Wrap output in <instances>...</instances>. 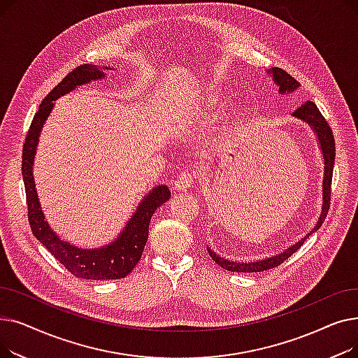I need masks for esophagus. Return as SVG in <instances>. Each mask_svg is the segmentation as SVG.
<instances>
[{
  "instance_id": "esophagus-1",
  "label": "esophagus",
  "mask_w": 358,
  "mask_h": 358,
  "mask_svg": "<svg viewBox=\"0 0 358 358\" xmlns=\"http://www.w3.org/2000/svg\"><path fill=\"white\" fill-rule=\"evenodd\" d=\"M193 184H194V176L190 173H182L174 181V189L178 192H185V190H190Z\"/></svg>"
}]
</instances>
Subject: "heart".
Instances as JSON below:
<instances>
[{"mask_svg":"<svg viewBox=\"0 0 358 358\" xmlns=\"http://www.w3.org/2000/svg\"><path fill=\"white\" fill-rule=\"evenodd\" d=\"M228 99L222 96V94H209V96H204L194 103L184 104L182 107H178L176 110L173 126L178 130H184L187 126L196 123V124H206L210 123L217 113L222 111V108L227 104ZM242 120V111L234 110L229 116V124L231 129L236 127Z\"/></svg>","mask_w":358,"mask_h":358,"instance_id":"b5f03b06","label":"heart"}]
</instances>
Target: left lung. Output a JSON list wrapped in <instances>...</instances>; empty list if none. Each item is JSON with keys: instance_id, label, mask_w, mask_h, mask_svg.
Returning <instances> with one entry per match:
<instances>
[{"instance_id": "1", "label": "left lung", "mask_w": 358, "mask_h": 358, "mask_svg": "<svg viewBox=\"0 0 358 358\" xmlns=\"http://www.w3.org/2000/svg\"><path fill=\"white\" fill-rule=\"evenodd\" d=\"M267 73L271 75L274 84L278 88V94H281V96H285V94L294 92L300 87V84L285 69L271 68L270 71H267ZM293 117L302 120V122H305L310 126V129L313 130V134L317 139L319 149H321V152H322L324 180H322L321 215H319L317 222L315 223L313 229L308 235H305L299 242H296L294 245L289 247L283 252L275 254V255L268 257L266 259L250 261V262H236V261H231V259H227L223 257H219L215 251H212L208 247V251H209L210 257L213 258V261L216 262L217 266H220L224 270L235 271V273H259V271H266V270H270V268H274V267L280 266L281 262H285L289 257H292L300 247H302L305 241L312 234H315L319 228L322 227V223H324V220L328 215L329 204H331V201H329L331 200V181H332V171H334V161H335V141H334L332 130H331L328 122L324 119V116L321 115V111H319V108L316 107V104L313 101H306L305 104L300 106L296 111H293Z\"/></svg>"}]
</instances>
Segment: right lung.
<instances>
[{"instance_id": "right-lung-1", "label": "right lung", "mask_w": 358, "mask_h": 358, "mask_svg": "<svg viewBox=\"0 0 358 358\" xmlns=\"http://www.w3.org/2000/svg\"><path fill=\"white\" fill-rule=\"evenodd\" d=\"M104 69H113L110 66L99 68L97 65H80L56 85L34 115L30 129L27 131L26 142L23 146V162L22 174L26 189L27 210H29V223L33 235L41 241L46 250L58 259L61 264L71 271L75 277L85 280H119L126 277L139 262L143 248L148 241L149 222L155 210L162 206L169 197L171 192L166 185H157L150 190L139 203L135 213L130 216L124 224L123 231L117 238L103 245L100 248H80L72 245L71 242L61 239L45 219L42 210V204L37 197V190L33 177V164L34 155L39 143L41 131L49 115L52 113L55 103L65 94L78 88L80 85L88 84L91 81H97L106 78Z\"/></svg>"}]
</instances>
